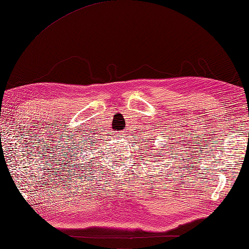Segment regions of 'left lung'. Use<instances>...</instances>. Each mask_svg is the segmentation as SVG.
<instances>
[{"instance_id": "obj_1", "label": "left lung", "mask_w": 249, "mask_h": 249, "mask_svg": "<svg viewBox=\"0 0 249 249\" xmlns=\"http://www.w3.org/2000/svg\"><path fill=\"white\" fill-rule=\"evenodd\" d=\"M152 156H153V155H152Z\"/></svg>"}]
</instances>
